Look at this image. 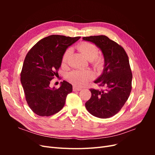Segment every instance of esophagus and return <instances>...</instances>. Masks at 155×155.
I'll return each mask as SVG.
<instances>
[{
  "mask_svg": "<svg viewBox=\"0 0 155 155\" xmlns=\"http://www.w3.org/2000/svg\"><path fill=\"white\" fill-rule=\"evenodd\" d=\"M81 88L78 87H73V91H80L81 90Z\"/></svg>",
  "mask_w": 155,
  "mask_h": 155,
  "instance_id": "34e87169",
  "label": "esophagus"
}]
</instances>
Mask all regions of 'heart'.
Here are the masks:
<instances>
[{
	"instance_id": "1",
	"label": "heart",
	"mask_w": 155,
	"mask_h": 155,
	"mask_svg": "<svg viewBox=\"0 0 155 155\" xmlns=\"http://www.w3.org/2000/svg\"><path fill=\"white\" fill-rule=\"evenodd\" d=\"M78 48L80 52L85 56L88 61H94L97 66H100L101 64V59L96 57L98 54V48L97 46L88 42H81L78 46ZM72 53V49L69 48L63 55L62 62L66 63L70 55ZM94 78V74L91 70H76L68 74L67 79L69 81L78 86H83L91 79Z\"/></svg>"
}]
</instances>
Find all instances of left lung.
Here are the masks:
<instances>
[{
  "instance_id": "obj_1",
  "label": "left lung",
  "mask_w": 155,
  "mask_h": 155,
  "mask_svg": "<svg viewBox=\"0 0 155 155\" xmlns=\"http://www.w3.org/2000/svg\"><path fill=\"white\" fill-rule=\"evenodd\" d=\"M83 40L95 44L104 58V70L94 81L104 90L90 89L92 96L85 107L97 118H110L121 110L132 88L133 75L127 54L120 45L105 35L84 37Z\"/></svg>"
}]
</instances>
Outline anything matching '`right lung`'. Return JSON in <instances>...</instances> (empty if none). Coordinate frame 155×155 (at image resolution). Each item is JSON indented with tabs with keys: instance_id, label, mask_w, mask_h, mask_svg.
Instances as JSON below:
<instances>
[{
	"instance_id": "add662e5",
	"label": "right lung",
	"mask_w": 155,
	"mask_h": 155,
	"mask_svg": "<svg viewBox=\"0 0 155 155\" xmlns=\"http://www.w3.org/2000/svg\"><path fill=\"white\" fill-rule=\"evenodd\" d=\"M81 37L51 35L40 40L28 52L21 73V82L28 105L35 114L50 116L63 109L72 85L66 81L56 89L50 87L58 74L64 51Z\"/></svg>"
}]
</instances>
